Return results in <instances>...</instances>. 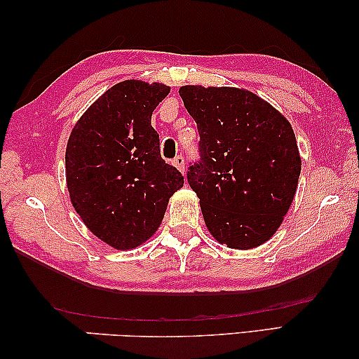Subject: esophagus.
<instances>
[{"instance_id":"1","label":"esophagus","mask_w":359,"mask_h":359,"mask_svg":"<svg viewBox=\"0 0 359 359\" xmlns=\"http://www.w3.org/2000/svg\"><path fill=\"white\" fill-rule=\"evenodd\" d=\"M173 165L180 170L181 173H184V157L183 156H176L173 161Z\"/></svg>"}]
</instances>
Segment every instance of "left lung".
I'll list each match as a JSON object with an SVG mask.
<instances>
[{
  "instance_id": "obj_1",
  "label": "left lung",
  "mask_w": 359,
  "mask_h": 359,
  "mask_svg": "<svg viewBox=\"0 0 359 359\" xmlns=\"http://www.w3.org/2000/svg\"><path fill=\"white\" fill-rule=\"evenodd\" d=\"M180 95L201 135V161L187 181L205 224L227 248H256L277 232L294 198L301 175L294 130L246 89L183 86Z\"/></svg>"
}]
</instances>
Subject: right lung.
<instances>
[{"instance_id":"1","label":"right lung","mask_w":359,"mask_h":359,"mask_svg":"<svg viewBox=\"0 0 359 359\" xmlns=\"http://www.w3.org/2000/svg\"><path fill=\"white\" fill-rule=\"evenodd\" d=\"M161 82L116 84L79 117L65 152L69 198L87 229L114 250L137 248L161 226L184 178L161 157L152 111Z\"/></svg>"}]
</instances>
